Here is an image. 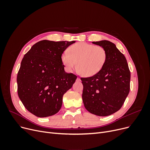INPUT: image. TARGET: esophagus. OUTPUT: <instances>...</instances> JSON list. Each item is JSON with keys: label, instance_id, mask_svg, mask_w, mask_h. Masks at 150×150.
Wrapping results in <instances>:
<instances>
[{"label": "esophagus", "instance_id": "obj_1", "mask_svg": "<svg viewBox=\"0 0 150 150\" xmlns=\"http://www.w3.org/2000/svg\"><path fill=\"white\" fill-rule=\"evenodd\" d=\"M76 80H77L78 81H81V79H80V78L79 77H78V78H77V79H76Z\"/></svg>", "mask_w": 150, "mask_h": 150}]
</instances>
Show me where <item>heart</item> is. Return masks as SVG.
Masks as SVG:
<instances>
[{"instance_id":"heart-1","label":"heart","mask_w":150,"mask_h":150,"mask_svg":"<svg viewBox=\"0 0 150 150\" xmlns=\"http://www.w3.org/2000/svg\"><path fill=\"white\" fill-rule=\"evenodd\" d=\"M106 58L107 53L103 47L84 42L72 45L69 47L68 52L61 55V61L67 70L72 71L76 66L78 72L84 77L99 72Z\"/></svg>"}]
</instances>
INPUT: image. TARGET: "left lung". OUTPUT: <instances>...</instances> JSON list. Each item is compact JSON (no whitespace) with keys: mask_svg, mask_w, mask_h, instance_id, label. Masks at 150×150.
Returning a JSON list of instances; mask_svg holds the SVG:
<instances>
[{"mask_svg":"<svg viewBox=\"0 0 150 150\" xmlns=\"http://www.w3.org/2000/svg\"><path fill=\"white\" fill-rule=\"evenodd\" d=\"M105 49L107 58L99 72L81 78L85 108L96 115L108 116L123 106L130 89L131 74L124 54L109 41L92 42Z\"/></svg>","mask_w":150,"mask_h":150,"instance_id":"1","label":"left lung"}]
</instances>
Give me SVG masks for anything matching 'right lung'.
<instances>
[{"label": "right lung", "instance_id": "1", "mask_svg": "<svg viewBox=\"0 0 150 150\" xmlns=\"http://www.w3.org/2000/svg\"><path fill=\"white\" fill-rule=\"evenodd\" d=\"M75 41L42 40L24 55L17 76L18 93L28 111L38 117L57 114L62 97L77 76L64 71L61 55Z\"/></svg>", "mask_w": 150, "mask_h": 150}]
</instances>
